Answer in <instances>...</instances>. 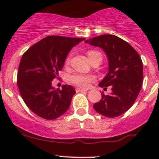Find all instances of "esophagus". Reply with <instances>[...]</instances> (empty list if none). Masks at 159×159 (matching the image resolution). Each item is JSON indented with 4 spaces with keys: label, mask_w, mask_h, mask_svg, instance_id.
Segmentation results:
<instances>
[{
    "label": "esophagus",
    "mask_w": 159,
    "mask_h": 159,
    "mask_svg": "<svg viewBox=\"0 0 159 159\" xmlns=\"http://www.w3.org/2000/svg\"><path fill=\"white\" fill-rule=\"evenodd\" d=\"M87 89H81V88H77L76 89V91L77 92H83V91H87Z\"/></svg>",
    "instance_id": "esophagus-1"
}]
</instances>
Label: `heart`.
Returning a JSON list of instances; mask_svg holds the SVG:
<instances>
[{"mask_svg": "<svg viewBox=\"0 0 159 159\" xmlns=\"http://www.w3.org/2000/svg\"><path fill=\"white\" fill-rule=\"evenodd\" d=\"M95 53V51H90L88 52V55L90 56L91 54ZM70 57H68L66 59V63H69ZM70 81L75 85L81 88H88L91 82L94 80V78L91 75H81V74H78V75H74L70 76Z\"/></svg>", "mask_w": 159, "mask_h": 159, "instance_id": "1", "label": "heart"}]
</instances>
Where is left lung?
<instances>
[{
    "label": "left lung",
    "instance_id": "left-lung-1",
    "mask_svg": "<svg viewBox=\"0 0 159 159\" xmlns=\"http://www.w3.org/2000/svg\"><path fill=\"white\" fill-rule=\"evenodd\" d=\"M85 43L103 49L108 60V72L99 83V87L111 93L93 105L98 113L108 118L122 115L135 102L143 81V65L139 53L128 42L112 34L90 38Z\"/></svg>",
    "mask_w": 159,
    "mask_h": 159
}]
</instances>
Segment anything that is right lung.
<instances>
[{"label":"right lung","instance_id":"obj_1","mask_svg":"<svg viewBox=\"0 0 159 159\" xmlns=\"http://www.w3.org/2000/svg\"><path fill=\"white\" fill-rule=\"evenodd\" d=\"M84 38L48 36L30 48L22 56L17 71V86L27 106L41 118L53 120L69 108L75 89L65 84L52 87L70 49Z\"/></svg>","mask_w":159,"mask_h":159}]
</instances>
